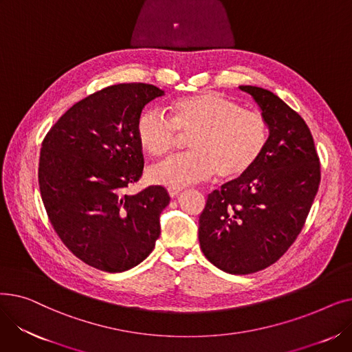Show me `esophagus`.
I'll list each match as a JSON object with an SVG mask.
<instances>
[{
  "instance_id": "obj_1",
  "label": "esophagus",
  "mask_w": 352,
  "mask_h": 352,
  "mask_svg": "<svg viewBox=\"0 0 352 352\" xmlns=\"http://www.w3.org/2000/svg\"><path fill=\"white\" fill-rule=\"evenodd\" d=\"M182 192V188H168V194L171 195V197H177L178 194H181Z\"/></svg>"
}]
</instances>
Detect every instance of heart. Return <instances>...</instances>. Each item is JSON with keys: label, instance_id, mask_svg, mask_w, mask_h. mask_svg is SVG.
Wrapping results in <instances>:
<instances>
[{"label": "heart", "instance_id": "b5f03b06", "mask_svg": "<svg viewBox=\"0 0 352 352\" xmlns=\"http://www.w3.org/2000/svg\"><path fill=\"white\" fill-rule=\"evenodd\" d=\"M170 109L171 120L150 108L137 121L138 142L154 158L171 153L181 138H191L190 154L151 168L148 175L158 186L182 188L215 173L221 179H235L251 171L265 151V117L234 100L206 91L174 101Z\"/></svg>", "mask_w": 352, "mask_h": 352}]
</instances>
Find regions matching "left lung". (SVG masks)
<instances>
[{
    "label": "left lung",
    "mask_w": 352,
    "mask_h": 352,
    "mask_svg": "<svg viewBox=\"0 0 352 352\" xmlns=\"http://www.w3.org/2000/svg\"><path fill=\"white\" fill-rule=\"evenodd\" d=\"M239 88L260 105L268 144L251 171L208 195L198 238L210 263L245 275L278 261L297 239L320 187L321 166L298 113L268 89Z\"/></svg>",
    "instance_id": "left-lung-1"
}]
</instances>
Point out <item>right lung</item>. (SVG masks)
I'll list each match as a JSON object with an SVG mask.
<instances>
[{
	"instance_id": "right-lung-1",
	"label": "right lung",
	"mask_w": 352,
	"mask_h": 352,
	"mask_svg": "<svg viewBox=\"0 0 352 352\" xmlns=\"http://www.w3.org/2000/svg\"><path fill=\"white\" fill-rule=\"evenodd\" d=\"M162 94L151 84L109 85L74 104L43 140L38 186L50 223L74 255L97 270L138 265L160 236L168 192L161 186L124 191L144 168L137 121Z\"/></svg>"
}]
</instances>
